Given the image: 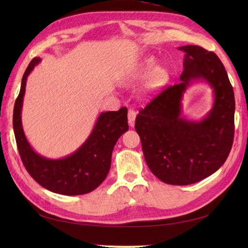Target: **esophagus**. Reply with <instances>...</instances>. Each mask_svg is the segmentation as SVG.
<instances>
[{
	"label": "esophagus",
	"mask_w": 248,
	"mask_h": 248,
	"mask_svg": "<svg viewBox=\"0 0 248 248\" xmlns=\"http://www.w3.org/2000/svg\"><path fill=\"white\" fill-rule=\"evenodd\" d=\"M135 118H136V112H135L134 109L130 108V109H129V112H128V120H129V124H130V127H134Z\"/></svg>",
	"instance_id": "1"
}]
</instances>
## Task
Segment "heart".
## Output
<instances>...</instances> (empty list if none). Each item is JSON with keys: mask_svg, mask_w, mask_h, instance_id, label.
<instances>
[{"mask_svg": "<svg viewBox=\"0 0 248 248\" xmlns=\"http://www.w3.org/2000/svg\"><path fill=\"white\" fill-rule=\"evenodd\" d=\"M155 66V61L154 59H146L143 62L136 66L133 70H131L129 72V75L125 78V83L128 84H134L140 81L141 78H144L149 72L154 70V68ZM161 77V72H157L155 78H159Z\"/></svg>", "mask_w": 248, "mask_h": 248, "instance_id": "heart-1", "label": "heart"}]
</instances>
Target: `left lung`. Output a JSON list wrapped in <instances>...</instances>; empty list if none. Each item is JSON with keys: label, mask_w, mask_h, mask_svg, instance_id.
Masks as SVG:
<instances>
[{"label": "left lung", "mask_w": 248, "mask_h": 248, "mask_svg": "<svg viewBox=\"0 0 248 248\" xmlns=\"http://www.w3.org/2000/svg\"><path fill=\"white\" fill-rule=\"evenodd\" d=\"M180 83L167 87L140 109L135 130L147 165L161 181L187 186L212 175L227 160L234 135V93L222 62L198 46H183ZM214 89V107L202 121L181 116L182 98L193 80Z\"/></svg>", "instance_id": "1"}]
</instances>
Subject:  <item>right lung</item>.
<instances>
[{
    "label": "right lung",
    "instance_id": "obj_1",
    "mask_svg": "<svg viewBox=\"0 0 248 248\" xmlns=\"http://www.w3.org/2000/svg\"><path fill=\"white\" fill-rule=\"evenodd\" d=\"M40 61L35 57L26 68L15 103L13 125L19 155L31 177L41 186L68 196L87 194L97 188L108 176L116 141L129 130L128 109L121 108L117 112L100 114L91 135L70 155L53 160L38 155L25 138L21 112L26 80Z\"/></svg>",
    "mask_w": 248,
    "mask_h": 248
}]
</instances>
